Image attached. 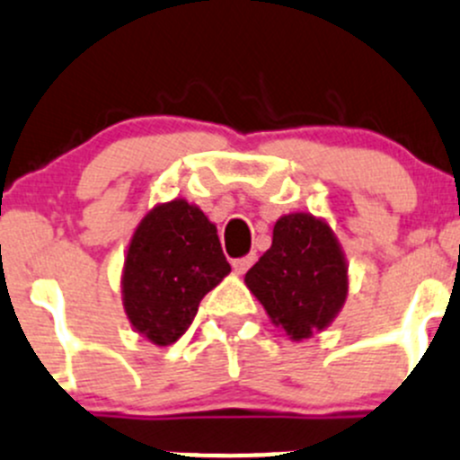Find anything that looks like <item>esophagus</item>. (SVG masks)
I'll return each mask as SVG.
<instances>
[{"label": "esophagus", "instance_id": "34e87169", "mask_svg": "<svg viewBox=\"0 0 460 460\" xmlns=\"http://www.w3.org/2000/svg\"><path fill=\"white\" fill-rule=\"evenodd\" d=\"M253 262H256V253H247V256L234 258V262H231V265H234V270L238 271V274H244V271H247Z\"/></svg>", "mask_w": 460, "mask_h": 460}]
</instances>
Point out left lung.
Returning <instances> with one entry per match:
<instances>
[{
    "mask_svg": "<svg viewBox=\"0 0 460 460\" xmlns=\"http://www.w3.org/2000/svg\"><path fill=\"white\" fill-rule=\"evenodd\" d=\"M267 314L292 339L323 330L349 294L346 261L330 226L307 213L274 225L271 247L244 276Z\"/></svg>",
    "mask_w": 460,
    "mask_h": 460,
    "instance_id": "1",
    "label": "left lung"
}]
</instances>
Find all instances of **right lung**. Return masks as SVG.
<instances>
[{
    "label": "right lung",
    "mask_w": 460,
    "mask_h": 460,
    "mask_svg": "<svg viewBox=\"0 0 460 460\" xmlns=\"http://www.w3.org/2000/svg\"><path fill=\"white\" fill-rule=\"evenodd\" d=\"M231 271L216 225L184 199L159 204L144 217L128 249L123 305L137 332L157 346L177 341L204 294Z\"/></svg>",
    "instance_id": "obj_1"
}]
</instances>
